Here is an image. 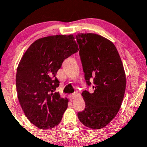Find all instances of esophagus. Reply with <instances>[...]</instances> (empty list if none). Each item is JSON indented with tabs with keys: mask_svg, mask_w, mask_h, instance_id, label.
I'll return each instance as SVG.
<instances>
[{
	"mask_svg": "<svg viewBox=\"0 0 147 147\" xmlns=\"http://www.w3.org/2000/svg\"><path fill=\"white\" fill-rule=\"evenodd\" d=\"M75 98H76V94H71V95L69 96V99L70 100H74Z\"/></svg>",
	"mask_w": 147,
	"mask_h": 147,
	"instance_id": "1",
	"label": "esophagus"
}]
</instances>
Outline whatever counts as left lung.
Masks as SVG:
<instances>
[{"label": "left lung", "mask_w": 147, "mask_h": 147, "mask_svg": "<svg viewBox=\"0 0 147 147\" xmlns=\"http://www.w3.org/2000/svg\"><path fill=\"white\" fill-rule=\"evenodd\" d=\"M76 38L87 84L82 93L85 109L78 112V117L87 127L100 129L115 117L122 104L126 89L123 65L109 40L93 33H79ZM91 85L93 93L88 91Z\"/></svg>", "instance_id": "left-lung-1"}]
</instances>
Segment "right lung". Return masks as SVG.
<instances>
[{"label":"right lung","mask_w":147,"mask_h":147,"mask_svg":"<svg viewBox=\"0 0 147 147\" xmlns=\"http://www.w3.org/2000/svg\"><path fill=\"white\" fill-rule=\"evenodd\" d=\"M73 35L49 36L32 43L18 66L16 87L25 116L41 129H50L61 121L67 98L55 92V77L63 61L78 51Z\"/></svg>","instance_id":"1"}]
</instances>
